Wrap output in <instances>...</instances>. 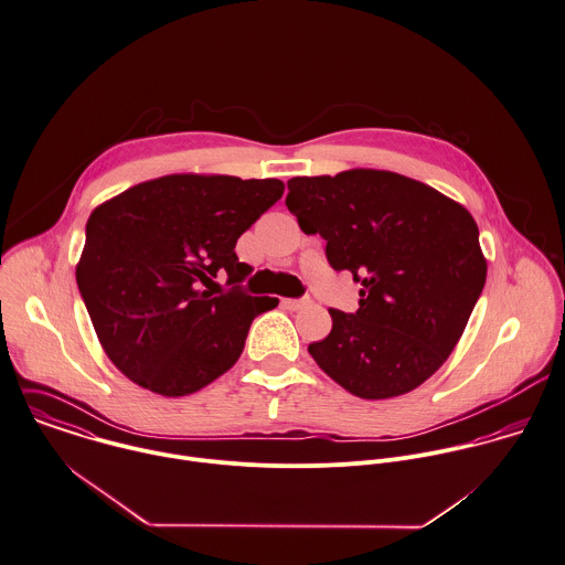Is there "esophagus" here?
<instances>
[{
	"label": "esophagus",
	"instance_id": "esophagus-1",
	"mask_svg": "<svg viewBox=\"0 0 565 565\" xmlns=\"http://www.w3.org/2000/svg\"><path fill=\"white\" fill-rule=\"evenodd\" d=\"M308 303H310V299H308V297H303V299H281V306H284L286 310H290V312L303 310Z\"/></svg>",
	"mask_w": 565,
	"mask_h": 565
}]
</instances>
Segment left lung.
I'll use <instances>...</instances> for the list:
<instances>
[{
	"label": "left lung",
	"instance_id": "left-lung-1",
	"mask_svg": "<svg viewBox=\"0 0 565 565\" xmlns=\"http://www.w3.org/2000/svg\"><path fill=\"white\" fill-rule=\"evenodd\" d=\"M286 205L319 233L334 270L360 281L353 315L330 310L332 332L308 347L362 399L424 384L451 353L487 279L471 214L435 188L388 170L295 177Z\"/></svg>",
	"mask_w": 565,
	"mask_h": 565
}]
</instances>
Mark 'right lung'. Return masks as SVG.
I'll return each mask as SVG.
<instances>
[{"label":"right lung","instance_id":"right-lung-1","mask_svg":"<svg viewBox=\"0 0 565 565\" xmlns=\"http://www.w3.org/2000/svg\"><path fill=\"white\" fill-rule=\"evenodd\" d=\"M281 194L279 179L168 174L92 212L76 281L105 353L128 380L183 397L237 362L253 319L279 299L239 290L250 266L235 242Z\"/></svg>","mask_w":565,"mask_h":565}]
</instances>
